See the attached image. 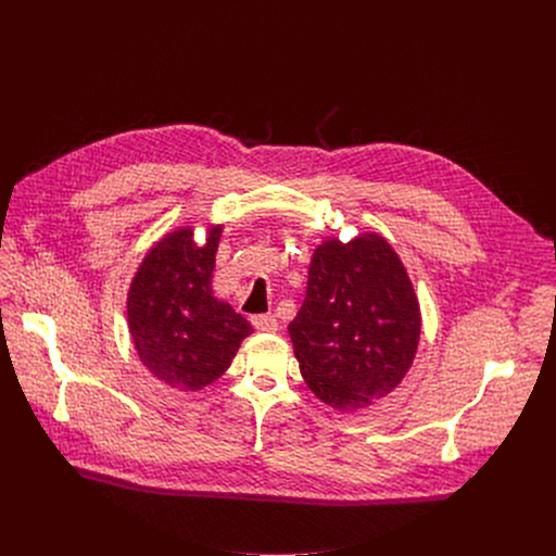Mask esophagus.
Masks as SVG:
<instances>
[{
  "mask_svg": "<svg viewBox=\"0 0 556 556\" xmlns=\"http://www.w3.org/2000/svg\"><path fill=\"white\" fill-rule=\"evenodd\" d=\"M251 324H253V328L257 332H266V334H275L279 330L277 319H275V316H270V314H257V316H253Z\"/></svg>",
  "mask_w": 556,
  "mask_h": 556,
  "instance_id": "34e87169",
  "label": "esophagus"
}]
</instances>
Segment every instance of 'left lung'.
<instances>
[{"label": "left lung", "mask_w": 556, "mask_h": 556, "mask_svg": "<svg viewBox=\"0 0 556 556\" xmlns=\"http://www.w3.org/2000/svg\"><path fill=\"white\" fill-rule=\"evenodd\" d=\"M412 279L378 232L314 251L301 309L288 326L307 387L332 409L356 412L409 371L420 341Z\"/></svg>", "instance_id": "obj_1"}]
</instances>
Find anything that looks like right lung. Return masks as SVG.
Returning <instances> with one entry per match:
<instances>
[{
	"mask_svg": "<svg viewBox=\"0 0 556 556\" xmlns=\"http://www.w3.org/2000/svg\"><path fill=\"white\" fill-rule=\"evenodd\" d=\"M222 224L206 230L167 232L144 255L127 292V324L140 363L178 391L217 380L253 326L230 303L213 296L211 277Z\"/></svg>",
	"mask_w": 556,
	"mask_h": 556,
	"instance_id": "obj_1",
	"label": "right lung"
}]
</instances>
